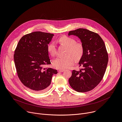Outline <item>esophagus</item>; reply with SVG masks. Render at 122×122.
<instances>
[{
    "label": "esophagus",
    "instance_id": "1",
    "mask_svg": "<svg viewBox=\"0 0 122 122\" xmlns=\"http://www.w3.org/2000/svg\"><path fill=\"white\" fill-rule=\"evenodd\" d=\"M65 71L64 69H59V70L58 71L59 72H63V71Z\"/></svg>",
    "mask_w": 122,
    "mask_h": 122
}]
</instances>
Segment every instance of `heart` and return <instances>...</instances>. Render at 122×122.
<instances>
[{"label": "heart", "instance_id": "heart-1", "mask_svg": "<svg viewBox=\"0 0 122 122\" xmlns=\"http://www.w3.org/2000/svg\"><path fill=\"white\" fill-rule=\"evenodd\" d=\"M58 41L61 44L67 47L66 55L63 57H58L53 61L54 66L58 69H66L74 63V58L80 59L83 54V47L80 43H76L75 40L67 36L60 37ZM49 53L51 56H55L56 48L54 43H50L47 47Z\"/></svg>", "mask_w": 122, "mask_h": 122}]
</instances>
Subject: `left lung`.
Wrapping results in <instances>:
<instances>
[{
	"mask_svg": "<svg viewBox=\"0 0 122 122\" xmlns=\"http://www.w3.org/2000/svg\"><path fill=\"white\" fill-rule=\"evenodd\" d=\"M74 35L81 40L83 54L79 64L83 68L73 70L68 81L78 92L92 90L99 83L106 71L108 55L103 41L98 34L84 28L69 31L68 36Z\"/></svg>",
	"mask_w": 122,
	"mask_h": 122,
	"instance_id": "obj_1",
	"label": "left lung"
}]
</instances>
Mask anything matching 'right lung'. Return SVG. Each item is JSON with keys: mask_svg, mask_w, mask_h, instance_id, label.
Wrapping results in <instances>:
<instances>
[{"mask_svg": "<svg viewBox=\"0 0 122 122\" xmlns=\"http://www.w3.org/2000/svg\"><path fill=\"white\" fill-rule=\"evenodd\" d=\"M54 35L36 31L24 36L14 51V61L18 76L22 83L34 92L45 91L50 85L56 69L44 68L51 64L48 44Z\"/></svg>", "mask_w": 122, "mask_h": 122, "instance_id": "1", "label": "right lung"}]
</instances>
